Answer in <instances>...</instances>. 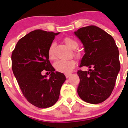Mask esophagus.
Returning <instances> with one entry per match:
<instances>
[{
	"label": "esophagus",
	"instance_id": "obj_1",
	"mask_svg": "<svg viewBox=\"0 0 128 128\" xmlns=\"http://www.w3.org/2000/svg\"><path fill=\"white\" fill-rule=\"evenodd\" d=\"M65 76H66V78H69V77L71 76V74H66Z\"/></svg>",
	"mask_w": 128,
	"mask_h": 128
}]
</instances>
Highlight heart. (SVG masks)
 Returning <instances> with one entry per match:
<instances>
[{"label":"heart","mask_w":128,"mask_h":128,"mask_svg":"<svg viewBox=\"0 0 128 128\" xmlns=\"http://www.w3.org/2000/svg\"><path fill=\"white\" fill-rule=\"evenodd\" d=\"M64 41L66 44L71 50H76L78 47V43L75 40L69 37H66L64 39ZM56 44L52 42L51 44L48 49V56L51 59H54L55 58L54 49ZM76 56H79V53L77 52H75ZM76 65V62L73 59L69 60H57L54 64V67L55 69L58 72L62 73H70L72 71Z\"/></svg>","instance_id":"heart-1"}]
</instances>
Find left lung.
I'll list each match as a JSON object with an SVG mask.
<instances>
[{
	"label": "left lung",
	"mask_w": 128,
	"mask_h": 128,
	"mask_svg": "<svg viewBox=\"0 0 128 128\" xmlns=\"http://www.w3.org/2000/svg\"><path fill=\"white\" fill-rule=\"evenodd\" d=\"M74 34L84 48L79 67L90 69L77 72L80 78L77 93L86 102L100 104L110 96L115 86L120 70L118 48L113 37L96 26L82 27Z\"/></svg>",
	"instance_id": "8db88e82"
}]
</instances>
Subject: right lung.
I'll return each instance as SVG.
<instances>
[{
	"instance_id": "obj_1",
	"label": "right lung",
	"mask_w": 128,
	"mask_h": 128,
	"mask_svg": "<svg viewBox=\"0 0 128 128\" xmlns=\"http://www.w3.org/2000/svg\"><path fill=\"white\" fill-rule=\"evenodd\" d=\"M59 34L41 30L31 32L18 41L12 54L13 73L24 96L40 108L56 104L66 80L62 73L54 72L48 53L55 36ZM44 70L51 74L50 78L42 76Z\"/></svg>"
}]
</instances>
